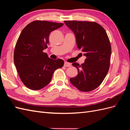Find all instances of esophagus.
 <instances>
[{
  "label": "esophagus",
  "instance_id": "34e87169",
  "mask_svg": "<svg viewBox=\"0 0 130 130\" xmlns=\"http://www.w3.org/2000/svg\"><path fill=\"white\" fill-rule=\"evenodd\" d=\"M64 66H65V67H69V66H71V63H70V62L65 61L64 62Z\"/></svg>",
  "mask_w": 130,
  "mask_h": 130
}]
</instances>
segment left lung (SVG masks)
Segmentation results:
<instances>
[{
  "mask_svg": "<svg viewBox=\"0 0 130 130\" xmlns=\"http://www.w3.org/2000/svg\"><path fill=\"white\" fill-rule=\"evenodd\" d=\"M74 32L78 49L84 53L85 61L81 65L74 62L78 75L70 81L82 92L94 90L101 85L108 74L111 44L104 28L95 22L64 21Z\"/></svg>",
  "mask_w": 130,
  "mask_h": 130,
  "instance_id": "8db88e82",
  "label": "left lung"
}]
</instances>
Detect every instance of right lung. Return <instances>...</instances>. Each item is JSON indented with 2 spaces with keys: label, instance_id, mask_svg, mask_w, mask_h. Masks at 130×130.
I'll list each match as a JSON object with an SVG mask.
<instances>
[{
  "label": "right lung",
  "instance_id": "1",
  "mask_svg": "<svg viewBox=\"0 0 130 130\" xmlns=\"http://www.w3.org/2000/svg\"><path fill=\"white\" fill-rule=\"evenodd\" d=\"M62 23L36 20L23 29L14 50V61L21 81L32 90H39L51 82L53 73L62 68V59L53 60L43 50L47 48L51 32Z\"/></svg>",
  "mask_w": 130,
  "mask_h": 130
}]
</instances>
